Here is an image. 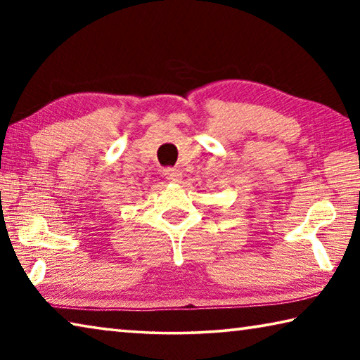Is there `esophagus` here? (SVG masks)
Here are the masks:
<instances>
[{
  "label": "esophagus",
  "mask_w": 360,
  "mask_h": 360,
  "mask_svg": "<svg viewBox=\"0 0 360 360\" xmlns=\"http://www.w3.org/2000/svg\"><path fill=\"white\" fill-rule=\"evenodd\" d=\"M163 174H165V178L169 182H179L181 176H182L179 169H176V168H165L163 169Z\"/></svg>",
  "instance_id": "obj_1"
}]
</instances>
